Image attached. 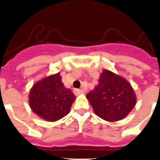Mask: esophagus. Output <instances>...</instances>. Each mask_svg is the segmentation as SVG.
Returning a JSON list of instances; mask_svg holds the SVG:
<instances>
[{"label":"esophagus","mask_w":160,"mask_h":160,"mask_svg":"<svg viewBox=\"0 0 160 160\" xmlns=\"http://www.w3.org/2000/svg\"><path fill=\"white\" fill-rule=\"evenodd\" d=\"M85 92L83 90H78V89H75L74 90V94L75 95H80V94H83V93Z\"/></svg>","instance_id":"34e87169"}]
</instances>
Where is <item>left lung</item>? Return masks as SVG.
I'll use <instances>...</instances> for the list:
<instances>
[{
  "instance_id": "left-lung-1",
  "label": "left lung",
  "mask_w": 160,
  "mask_h": 160,
  "mask_svg": "<svg viewBox=\"0 0 160 160\" xmlns=\"http://www.w3.org/2000/svg\"><path fill=\"white\" fill-rule=\"evenodd\" d=\"M94 111L107 121L124 119L136 104L133 88L124 78L104 70L95 90L86 95Z\"/></svg>"
}]
</instances>
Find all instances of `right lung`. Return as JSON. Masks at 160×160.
<instances>
[{"instance_id": "obj_1", "label": "right lung", "mask_w": 160, "mask_h": 160, "mask_svg": "<svg viewBox=\"0 0 160 160\" xmlns=\"http://www.w3.org/2000/svg\"><path fill=\"white\" fill-rule=\"evenodd\" d=\"M75 99L71 90L64 86L58 73L33 85L29 103L32 111L37 115L48 121H55L70 112Z\"/></svg>"}]
</instances>
